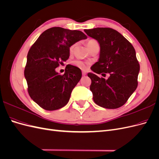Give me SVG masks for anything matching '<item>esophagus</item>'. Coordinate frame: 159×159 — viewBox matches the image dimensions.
Masks as SVG:
<instances>
[{
	"label": "esophagus",
	"instance_id": "esophagus-1",
	"mask_svg": "<svg viewBox=\"0 0 159 159\" xmlns=\"http://www.w3.org/2000/svg\"><path fill=\"white\" fill-rule=\"evenodd\" d=\"M82 75H86V72H85V71H82Z\"/></svg>",
	"mask_w": 159,
	"mask_h": 159
}]
</instances>
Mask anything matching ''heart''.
Returning <instances> with one entry per match:
<instances>
[{"label": "heart", "instance_id": "obj_1", "mask_svg": "<svg viewBox=\"0 0 159 159\" xmlns=\"http://www.w3.org/2000/svg\"><path fill=\"white\" fill-rule=\"evenodd\" d=\"M98 44V42L96 41L95 40H93V39H90V40H88V42H87V45H88V47L89 49L90 48L91 46H93V45ZM75 44H73L70 47L69 52L70 53V54H72V53H73V52L74 50V48H75ZM71 64L74 66H75V67H77V68L81 69V70L87 69V68L89 66V64L88 63V62H85V61H84L80 60H74L73 61L71 62Z\"/></svg>", "mask_w": 159, "mask_h": 159}]
</instances>
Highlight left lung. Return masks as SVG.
Masks as SVG:
<instances>
[{
  "label": "left lung",
  "instance_id": "left-lung-1",
  "mask_svg": "<svg viewBox=\"0 0 159 159\" xmlns=\"http://www.w3.org/2000/svg\"><path fill=\"white\" fill-rule=\"evenodd\" d=\"M100 45L98 61L91 70L109 73L107 80L88 73L94 102L106 109H117L125 103L138 85L140 65L133 45L119 32L111 28L84 30Z\"/></svg>",
  "mask_w": 159,
  "mask_h": 159
}]
</instances>
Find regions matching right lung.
I'll list each match as a JSON object with an SVG mask.
<instances>
[{"mask_svg": "<svg viewBox=\"0 0 159 159\" xmlns=\"http://www.w3.org/2000/svg\"><path fill=\"white\" fill-rule=\"evenodd\" d=\"M86 38L80 30L53 27L43 32L31 46L25 76L28 94L42 109L57 110L68 103L72 90L81 78V71L68 65L64 74L59 75L55 69L69 58L71 45Z\"/></svg>", "mask_w": 159, "mask_h": 159, "instance_id": "1", "label": "right lung"}]
</instances>
